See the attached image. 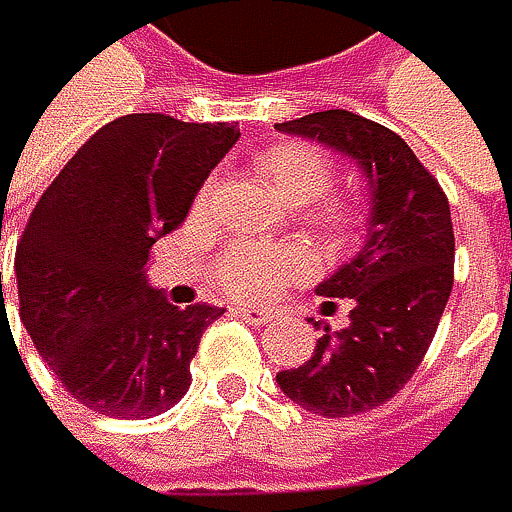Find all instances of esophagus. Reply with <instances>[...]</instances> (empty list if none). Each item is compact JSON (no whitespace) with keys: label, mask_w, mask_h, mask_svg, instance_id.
Instances as JSON below:
<instances>
[{"label":"esophagus","mask_w":512,"mask_h":512,"mask_svg":"<svg viewBox=\"0 0 512 512\" xmlns=\"http://www.w3.org/2000/svg\"><path fill=\"white\" fill-rule=\"evenodd\" d=\"M233 313L242 316V319H248L251 325H267V322H273V316L267 310H258V307H233Z\"/></svg>","instance_id":"esophagus-1"}]
</instances>
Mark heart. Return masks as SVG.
<instances>
[{"label": "heart", "instance_id": "1", "mask_svg": "<svg viewBox=\"0 0 512 512\" xmlns=\"http://www.w3.org/2000/svg\"><path fill=\"white\" fill-rule=\"evenodd\" d=\"M254 171L270 187L276 199L285 205H310L322 199L334 181L331 159L307 141H285L270 150H264L254 159ZM211 187L199 190L196 205L202 208L208 202ZM307 224L334 242H344L356 227V205L350 199H331L322 202L316 211L307 214ZM307 270V261L294 248H276V245H258V242H236L230 245L211 270V282L236 301H258L270 298L285 282L298 279Z\"/></svg>", "mask_w": 512, "mask_h": 512}]
</instances>
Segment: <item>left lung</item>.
<instances>
[{
    "mask_svg": "<svg viewBox=\"0 0 512 512\" xmlns=\"http://www.w3.org/2000/svg\"><path fill=\"white\" fill-rule=\"evenodd\" d=\"M356 159L371 184L368 242L316 291L347 298L350 325L319 334L313 356L279 371L282 393L322 418H353L393 399L424 362L455 285V230L439 181L402 137L350 110L279 122Z\"/></svg>",
    "mask_w": 512,
    "mask_h": 512,
    "instance_id": "8db88e82",
    "label": "left lung"
}]
</instances>
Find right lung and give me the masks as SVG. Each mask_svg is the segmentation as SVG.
<instances>
[{"label":"right lung","mask_w":512,"mask_h":512,"mask_svg":"<svg viewBox=\"0 0 512 512\" xmlns=\"http://www.w3.org/2000/svg\"><path fill=\"white\" fill-rule=\"evenodd\" d=\"M236 141L230 122L119 116L30 211L14 254L21 322L57 381L97 415L153 418L190 390V359L224 307H174L144 267ZM0 301L5 319L2 276Z\"/></svg>","instance_id":"1"}]
</instances>
